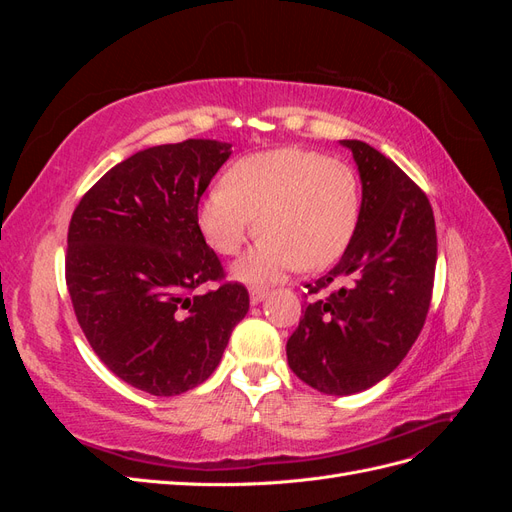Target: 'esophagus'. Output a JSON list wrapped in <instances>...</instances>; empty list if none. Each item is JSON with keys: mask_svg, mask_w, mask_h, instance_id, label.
I'll use <instances>...</instances> for the list:
<instances>
[{"mask_svg": "<svg viewBox=\"0 0 512 512\" xmlns=\"http://www.w3.org/2000/svg\"><path fill=\"white\" fill-rule=\"evenodd\" d=\"M267 288H260V286H254L252 290H250V301H252V305H256V303H260L262 299L267 297Z\"/></svg>", "mask_w": 512, "mask_h": 512, "instance_id": "1", "label": "esophagus"}]
</instances>
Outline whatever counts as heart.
I'll list each match as a JSON object with an SVG mask.
<instances>
[{"mask_svg": "<svg viewBox=\"0 0 512 512\" xmlns=\"http://www.w3.org/2000/svg\"><path fill=\"white\" fill-rule=\"evenodd\" d=\"M359 209V181L346 162L282 147L232 164L224 185L200 200L198 226L222 256H237L260 232L256 250L237 267L239 277L256 282L294 267H329L348 247Z\"/></svg>", "mask_w": 512, "mask_h": 512, "instance_id": "obj_1", "label": "heart"}]
</instances>
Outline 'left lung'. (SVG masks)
Wrapping results in <instances>:
<instances>
[{"label":"left lung","mask_w":512,"mask_h":512,"mask_svg":"<svg viewBox=\"0 0 512 512\" xmlns=\"http://www.w3.org/2000/svg\"><path fill=\"white\" fill-rule=\"evenodd\" d=\"M359 166L363 203L337 265L305 284L309 303L288 337V365L327 395L369 389L404 361L433 292L438 237L429 198L393 160L342 141ZM333 283L343 286L329 295Z\"/></svg>","instance_id":"left-lung-1"}]
</instances>
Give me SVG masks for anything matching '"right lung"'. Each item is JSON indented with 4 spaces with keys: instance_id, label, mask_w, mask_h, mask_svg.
I'll use <instances>...</instances> for the list:
<instances>
[{
    "instance_id": "right-lung-1",
    "label": "right lung",
    "mask_w": 512,
    "mask_h": 512,
    "mask_svg": "<svg viewBox=\"0 0 512 512\" xmlns=\"http://www.w3.org/2000/svg\"><path fill=\"white\" fill-rule=\"evenodd\" d=\"M228 156V143L205 138L138 151L72 213L66 284L76 320L100 361L149 395L203 384L250 309L198 226L200 196ZM209 281L221 286L195 292Z\"/></svg>"
}]
</instances>
